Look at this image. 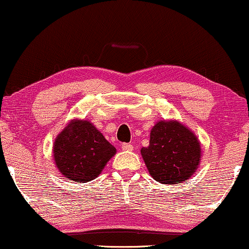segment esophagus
<instances>
[{"instance_id":"1","label":"esophagus","mask_w":249,"mask_h":249,"mask_svg":"<svg viewBox=\"0 0 249 249\" xmlns=\"http://www.w3.org/2000/svg\"><path fill=\"white\" fill-rule=\"evenodd\" d=\"M121 147L124 151H132V149H134V146L129 144V142H124V144L121 145Z\"/></svg>"}]
</instances>
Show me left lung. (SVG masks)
Segmentation results:
<instances>
[{"instance_id":"obj_1","label":"left lung","mask_w":249,"mask_h":249,"mask_svg":"<svg viewBox=\"0 0 249 249\" xmlns=\"http://www.w3.org/2000/svg\"><path fill=\"white\" fill-rule=\"evenodd\" d=\"M142 156L149 175L165 185L181 183L200 163V144L195 134L176 120L159 121L151 130Z\"/></svg>"}]
</instances>
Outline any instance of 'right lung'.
I'll use <instances>...</instances> for the list:
<instances>
[{
    "label": "right lung",
    "instance_id": "obj_1",
    "mask_svg": "<svg viewBox=\"0 0 249 249\" xmlns=\"http://www.w3.org/2000/svg\"><path fill=\"white\" fill-rule=\"evenodd\" d=\"M117 149L87 120L74 119L53 144L55 165L64 178L77 182L96 179Z\"/></svg>",
    "mask_w": 249,
    "mask_h": 249
}]
</instances>
